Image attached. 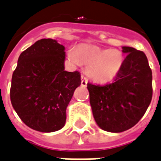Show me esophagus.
I'll return each mask as SVG.
<instances>
[{
	"mask_svg": "<svg viewBox=\"0 0 161 161\" xmlns=\"http://www.w3.org/2000/svg\"><path fill=\"white\" fill-rule=\"evenodd\" d=\"M81 85L83 86V87H86L87 84V78L84 76V75H81Z\"/></svg>",
	"mask_w": 161,
	"mask_h": 161,
	"instance_id": "1",
	"label": "esophagus"
}]
</instances>
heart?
<instances>
[{
	"label": "heart",
	"mask_w": 161,
	"mask_h": 161,
	"mask_svg": "<svg viewBox=\"0 0 161 161\" xmlns=\"http://www.w3.org/2000/svg\"><path fill=\"white\" fill-rule=\"evenodd\" d=\"M74 62L87 66V73L95 80L106 83L117 76L123 64V54L118 49H104L97 46L80 44L69 51Z\"/></svg>",
	"instance_id": "obj_1"
}]
</instances>
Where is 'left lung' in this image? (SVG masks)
Instances as JSON below:
<instances>
[{
  "label": "left lung",
  "mask_w": 161,
  "mask_h": 161,
  "mask_svg": "<svg viewBox=\"0 0 161 161\" xmlns=\"http://www.w3.org/2000/svg\"><path fill=\"white\" fill-rule=\"evenodd\" d=\"M122 52L126 57L113 83H87L94 119L109 132H121L135 126L152 98V72L144 52L126 46Z\"/></svg>",
  "instance_id": "1"
}]
</instances>
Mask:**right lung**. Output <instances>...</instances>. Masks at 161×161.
<instances>
[{
    "instance_id": "1",
    "label": "right lung",
    "mask_w": 161,
    "mask_h": 161,
    "mask_svg": "<svg viewBox=\"0 0 161 161\" xmlns=\"http://www.w3.org/2000/svg\"><path fill=\"white\" fill-rule=\"evenodd\" d=\"M64 46L42 39L23 51L13 73L10 101L29 127L53 132L64 127L66 108L81 84L78 71L64 70Z\"/></svg>"
}]
</instances>
